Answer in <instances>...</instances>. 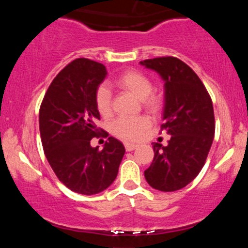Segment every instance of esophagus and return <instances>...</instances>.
<instances>
[{"mask_svg":"<svg viewBox=\"0 0 248 248\" xmlns=\"http://www.w3.org/2000/svg\"><path fill=\"white\" fill-rule=\"evenodd\" d=\"M124 148H126L127 152H133L134 149H136V148H138V144L129 143V142H126V143H124Z\"/></svg>","mask_w":248,"mask_h":248,"instance_id":"esophagus-1","label":"esophagus"}]
</instances>
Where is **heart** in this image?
<instances>
[{
    "mask_svg": "<svg viewBox=\"0 0 248 248\" xmlns=\"http://www.w3.org/2000/svg\"><path fill=\"white\" fill-rule=\"evenodd\" d=\"M114 86L122 91L132 93L140 99L142 105L150 113H157L162 107L161 98L153 93L154 85L149 77L136 70H128L115 79ZM95 106L101 116L112 115V95L106 86H100L95 93ZM150 127V120L147 116L121 118L112 124V132L115 136L124 141H138Z\"/></svg>",
    "mask_w": 248,
    "mask_h": 248,
    "instance_id": "b5f03b06",
    "label": "heart"
}]
</instances>
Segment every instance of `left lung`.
Segmentation results:
<instances>
[{
    "mask_svg": "<svg viewBox=\"0 0 248 248\" xmlns=\"http://www.w3.org/2000/svg\"><path fill=\"white\" fill-rule=\"evenodd\" d=\"M140 62L166 81L164 124L160 133L171 135L167 147L153 143L155 155L144 177L154 189L176 191L197 177L205 164L216 128L211 96L195 71L176 57Z\"/></svg>",
    "mask_w": 248,
    "mask_h": 248,
    "instance_id": "8db88e82",
    "label": "left lung"
}]
</instances>
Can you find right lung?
Here are the masks:
<instances>
[{
    "label": "right lung",
    "mask_w": 248,
    "mask_h": 248,
    "mask_svg": "<svg viewBox=\"0 0 248 248\" xmlns=\"http://www.w3.org/2000/svg\"><path fill=\"white\" fill-rule=\"evenodd\" d=\"M106 67L87 58H77L62 69L47 88L39 108L43 149L56 176L65 186L81 195H95L114 182L124 147L108 138L102 150L91 147L93 138H107L96 127L98 86Z\"/></svg>",
    "instance_id": "add662e5"
}]
</instances>
